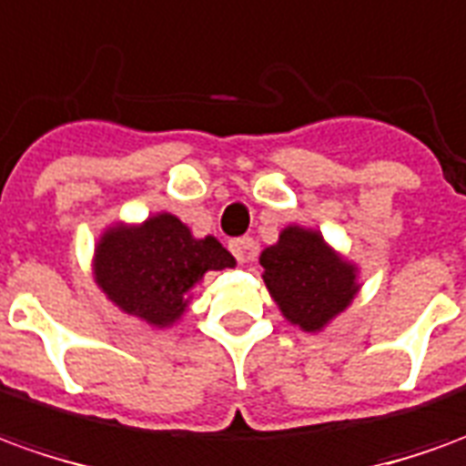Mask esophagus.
Here are the masks:
<instances>
[{
	"label": "esophagus",
	"instance_id": "obj_1",
	"mask_svg": "<svg viewBox=\"0 0 466 466\" xmlns=\"http://www.w3.org/2000/svg\"><path fill=\"white\" fill-rule=\"evenodd\" d=\"M253 246H256V243H253V238L243 236V238L230 240V246H228V248H230V253H233V256H236V261H238V264H246V261H248V256L253 253Z\"/></svg>",
	"mask_w": 466,
	"mask_h": 466
}]
</instances>
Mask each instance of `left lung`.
I'll return each instance as SVG.
<instances>
[{"label": "left lung", "mask_w": 466, "mask_h": 466, "mask_svg": "<svg viewBox=\"0 0 466 466\" xmlns=\"http://www.w3.org/2000/svg\"><path fill=\"white\" fill-rule=\"evenodd\" d=\"M266 289L291 325L317 332L348 307L358 284L355 266L342 261L317 230L291 226L261 253Z\"/></svg>", "instance_id": "1"}]
</instances>
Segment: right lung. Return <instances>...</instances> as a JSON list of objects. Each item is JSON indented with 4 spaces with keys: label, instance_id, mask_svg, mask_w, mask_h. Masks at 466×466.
<instances>
[{
    "label": "right lung",
    "instance_id": "add662e5",
    "mask_svg": "<svg viewBox=\"0 0 466 466\" xmlns=\"http://www.w3.org/2000/svg\"><path fill=\"white\" fill-rule=\"evenodd\" d=\"M236 266L213 238H192L175 215L149 218L139 228L116 226L96 248V281L127 314L167 327L187 307V291L205 271Z\"/></svg>",
    "mask_w": 466,
    "mask_h": 466
}]
</instances>
